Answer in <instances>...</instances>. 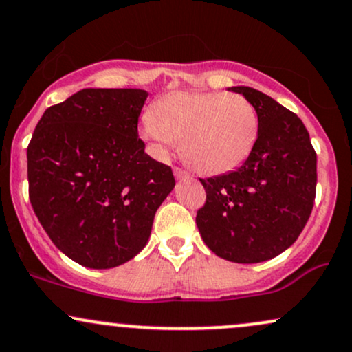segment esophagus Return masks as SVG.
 Masks as SVG:
<instances>
[{"label":"esophagus","instance_id":"esophagus-1","mask_svg":"<svg viewBox=\"0 0 352 352\" xmlns=\"http://www.w3.org/2000/svg\"><path fill=\"white\" fill-rule=\"evenodd\" d=\"M173 173H175V179L177 180H184V179H188V177H190L187 172L180 170V168H175V170H173Z\"/></svg>","mask_w":352,"mask_h":352}]
</instances>
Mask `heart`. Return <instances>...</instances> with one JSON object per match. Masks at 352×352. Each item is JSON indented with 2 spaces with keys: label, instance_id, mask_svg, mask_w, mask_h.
Listing matches in <instances>:
<instances>
[{
  "label": "heart",
  "instance_id": "b5f03b06",
  "mask_svg": "<svg viewBox=\"0 0 352 352\" xmlns=\"http://www.w3.org/2000/svg\"><path fill=\"white\" fill-rule=\"evenodd\" d=\"M260 132L256 109L240 94L172 92L145 116L142 137L155 157L182 140L185 162L204 175H221L240 167Z\"/></svg>",
  "mask_w": 352,
  "mask_h": 352
}]
</instances>
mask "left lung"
I'll return each instance as SVG.
<instances>
[{
	"mask_svg": "<svg viewBox=\"0 0 352 352\" xmlns=\"http://www.w3.org/2000/svg\"><path fill=\"white\" fill-rule=\"evenodd\" d=\"M228 91L256 109L260 132L235 172L201 180L197 213L205 245L233 263H261L288 250L305 228L316 195V152L296 114L253 87Z\"/></svg>",
	"mask_w": 352,
	"mask_h": 352,
	"instance_id": "8db88e82",
	"label": "left lung"
}]
</instances>
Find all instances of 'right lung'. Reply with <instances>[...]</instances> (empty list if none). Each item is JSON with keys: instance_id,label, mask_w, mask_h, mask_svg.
Masks as SVG:
<instances>
[{"instance_id": "obj_1", "label": "right lung", "mask_w": 352, "mask_h": 352, "mask_svg": "<svg viewBox=\"0 0 352 352\" xmlns=\"http://www.w3.org/2000/svg\"><path fill=\"white\" fill-rule=\"evenodd\" d=\"M144 89H82L46 109L28 147L30 200L39 223L76 263L107 270L132 260L175 187L145 153L137 122Z\"/></svg>"}]
</instances>
